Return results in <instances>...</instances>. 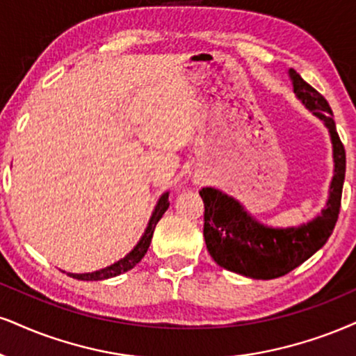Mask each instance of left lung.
Here are the masks:
<instances>
[{"label":"left lung","instance_id":"1","mask_svg":"<svg viewBox=\"0 0 356 356\" xmlns=\"http://www.w3.org/2000/svg\"><path fill=\"white\" fill-rule=\"evenodd\" d=\"M297 99L325 124L333 145L330 196L322 214L297 227H269L254 219L244 206L214 188H203V234L218 266L251 279L269 280L289 274L327 243L337 225L345 179V148L337 134L333 113L322 94L293 69L289 71Z\"/></svg>","mask_w":356,"mask_h":356}]
</instances>
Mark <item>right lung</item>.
<instances>
[{"label":"right lung","instance_id":"1","mask_svg":"<svg viewBox=\"0 0 356 356\" xmlns=\"http://www.w3.org/2000/svg\"><path fill=\"white\" fill-rule=\"evenodd\" d=\"M168 206H170V201H168V191H166L160 196V200H158V203L155 206V211H153L150 221H148L147 229H145L143 236L140 238L138 244L135 245V248L131 249V251L127 254L124 259L117 261L115 264L105 267V269H100L95 272H86V274H72V272H69L67 275H71L72 279H77V280H104V279L115 277V275H120L127 270L134 269V267L137 266L140 261H142V257L145 256V254H147L148 248H150L153 231H155L156 222L160 221L161 216H163L166 209H168Z\"/></svg>","mask_w":356,"mask_h":356}]
</instances>
